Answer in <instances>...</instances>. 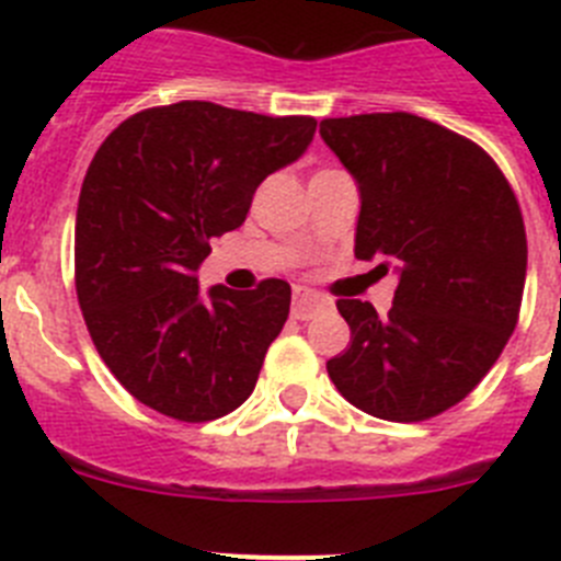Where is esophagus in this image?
<instances>
[{
	"label": "esophagus",
	"mask_w": 561,
	"mask_h": 561,
	"mask_svg": "<svg viewBox=\"0 0 561 561\" xmlns=\"http://www.w3.org/2000/svg\"><path fill=\"white\" fill-rule=\"evenodd\" d=\"M329 306V297L317 295L311 289H295V300H291V317L295 320H309L317 311Z\"/></svg>",
	"instance_id": "1"
}]
</instances>
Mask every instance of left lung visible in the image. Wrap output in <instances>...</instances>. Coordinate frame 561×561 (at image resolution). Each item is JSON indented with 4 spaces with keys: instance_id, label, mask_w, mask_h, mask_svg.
Wrapping results in <instances>:
<instances>
[{
    "instance_id": "8db88e82",
    "label": "left lung",
    "mask_w": 561,
    "mask_h": 561,
    "mask_svg": "<svg viewBox=\"0 0 561 561\" xmlns=\"http://www.w3.org/2000/svg\"><path fill=\"white\" fill-rule=\"evenodd\" d=\"M359 182L354 255L399 270L393 309L340 297L351 329L329 376L362 413L427 421L480 385L523 306L528 241L497 162L463 134L408 112L320 121Z\"/></svg>"
}]
</instances>
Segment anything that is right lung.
I'll return each instance as SVG.
<instances>
[{"instance_id": "1", "label": "right lung", "mask_w": 561, "mask_h": 561, "mask_svg": "<svg viewBox=\"0 0 561 561\" xmlns=\"http://www.w3.org/2000/svg\"><path fill=\"white\" fill-rule=\"evenodd\" d=\"M314 128L309 114L180 101L131 114L98 148L78 199V304L106 368L146 408L202 424L255 390L289 317V284L216 286L205 304L193 272Z\"/></svg>"}]
</instances>
